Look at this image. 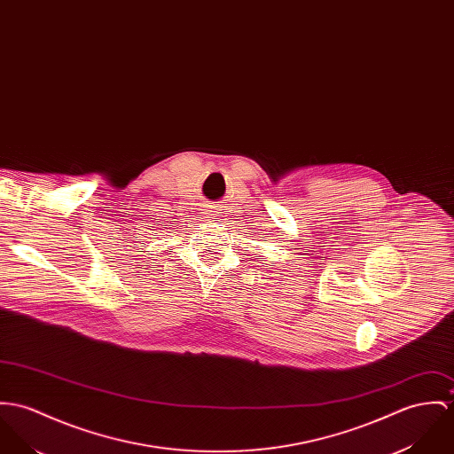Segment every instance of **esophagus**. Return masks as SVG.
I'll use <instances>...</instances> for the list:
<instances>
[{
    "label": "esophagus",
    "mask_w": 454,
    "mask_h": 454,
    "mask_svg": "<svg viewBox=\"0 0 454 454\" xmlns=\"http://www.w3.org/2000/svg\"><path fill=\"white\" fill-rule=\"evenodd\" d=\"M216 215H218L216 209H209V211H207V218H215Z\"/></svg>",
    "instance_id": "esophagus-1"
}]
</instances>
